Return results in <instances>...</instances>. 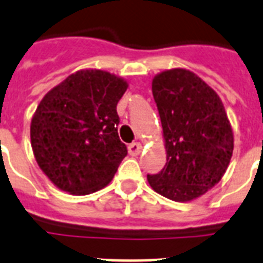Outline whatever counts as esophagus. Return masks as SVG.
<instances>
[{
	"label": "esophagus",
	"instance_id": "34e87169",
	"mask_svg": "<svg viewBox=\"0 0 263 263\" xmlns=\"http://www.w3.org/2000/svg\"><path fill=\"white\" fill-rule=\"evenodd\" d=\"M140 151H142V144L139 142H134L131 143L129 146H128V153H129V155H139L140 154Z\"/></svg>",
	"mask_w": 263,
	"mask_h": 263
}]
</instances>
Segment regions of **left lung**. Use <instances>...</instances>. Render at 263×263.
Masks as SVG:
<instances>
[{"instance_id": "8db88e82", "label": "left lung", "mask_w": 263, "mask_h": 263, "mask_svg": "<svg viewBox=\"0 0 263 263\" xmlns=\"http://www.w3.org/2000/svg\"><path fill=\"white\" fill-rule=\"evenodd\" d=\"M161 117L166 165L147 174L157 193L174 201H191L216 185L230 165L234 136L223 102L196 74L167 70L153 80Z\"/></svg>"}]
</instances>
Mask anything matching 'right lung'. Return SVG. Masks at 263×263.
Returning <instances> with one entry per match:
<instances>
[{"label":"right lung","instance_id":"1","mask_svg":"<svg viewBox=\"0 0 263 263\" xmlns=\"http://www.w3.org/2000/svg\"><path fill=\"white\" fill-rule=\"evenodd\" d=\"M127 86L109 72L81 70L40 101L31 123L32 150L59 189L89 194L113 178L128 154L116 110Z\"/></svg>","mask_w":263,"mask_h":263}]
</instances>
